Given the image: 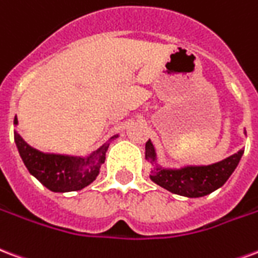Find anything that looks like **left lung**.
Masks as SVG:
<instances>
[{
    "mask_svg": "<svg viewBox=\"0 0 258 258\" xmlns=\"http://www.w3.org/2000/svg\"><path fill=\"white\" fill-rule=\"evenodd\" d=\"M242 155L243 150L213 165H188L180 169H169L157 163V152L151 140L146 143V159L154 166L150 178L162 188L187 198L205 197L224 185L238 166Z\"/></svg>",
    "mask_w": 258,
    "mask_h": 258,
    "instance_id": "left-lung-1",
    "label": "left lung"
}]
</instances>
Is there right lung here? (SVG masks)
<instances>
[{"label":"right lung","instance_id":"1","mask_svg":"<svg viewBox=\"0 0 258 258\" xmlns=\"http://www.w3.org/2000/svg\"><path fill=\"white\" fill-rule=\"evenodd\" d=\"M13 123L18 125L16 116ZM116 137L118 135L111 137L110 140ZM15 143L30 174H33L39 183L53 192L80 191L93 183L99 176L100 166L104 163L106 152L110 146V143H104L88 157H74L38 151L24 142L16 131Z\"/></svg>","mask_w":258,"mask_h":258}]
</instances>
